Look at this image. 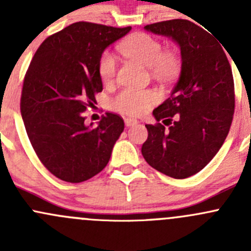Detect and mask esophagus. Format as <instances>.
Segmentation results:
<instances>
[{"mask_svg": "<svg viewBox=\"0 0 251 251\" xmlns=\"http://www.w3.org/2000/svg\"><path fill=\"white\" fill-rule=\"evenodd\" d=\"M138 124V121L136 119H131V118H125V125L126 126H133Z\"/></svg>", "mask_w": 251, "mask_h": 251, "instance_id": "esophagus-1", "label": "esophagus"}]
</instances>
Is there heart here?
Wrapping results in <instances>:
<instances>
[{
    "mask_svg": "<svg viewBox=\"0 0 251 251\" xmlns=\"http://www.w3.org/2000/svg\"><path fill=\"white\" fill-rule=\"evenodd\" d=\"M118 50L130 59L151 68L154 76L164 80L173 77L178 68L176 55L164 52L161 42L144 32L126 37L118 45ZM98 72L104 83L114 81L116 75V59L110 52H104L102 54L98 64ZM158 100V95L151 90L125 88L111 100L110 105L114 110L121 114L138 116L147 113Z\"/></svg>",
    "mask_w": 251,
    "mask_h": 251,
    "instance_id": "obj_1",
    "label": "heart"
}]
</instances>
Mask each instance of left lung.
Here are the masks:
<instances>
[{"instance_id":"8db88e82","label":"left lung","mask_w":251,"mask_h":251,"mask_svg":"<svg viewBox=\"0 0 251 251\" xmlns=\"http://www.w3.org/2000/svg\"><path fill=\"white\" fill-rule=\"evenodd\" d=\"M144 29L178 44L182 70L170 97L153 110L158 123L146 125L142 155L166 176L187 178L211 161L229 132L235 103L231 65L224 45L189 20H165Z\"/></svg>"}]
</instances>
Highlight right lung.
Returning a JSON list of instances; mask_svg holds the SVG:
<instances>
[{
	"label": "right lung",
	"mask_w": 251,
	"mask_h": 251,
	"mask_svg": "<svg viewBox=\"0 0 251 251\" xmlns=\"http://www.w3.org/2000/svg\"><path fill=\"white\" fill-rule=\"evenodd\" d=\"M130 30L74 23L48 36L30 62L20 98L23 121L37 158L62 181L78 183L100 173L124 131L118 114L105 113L92 127L82 113L103 90V50Z\"/></svg>",
	"instance_id": "right-lung-1"
}]
</instances>
